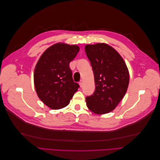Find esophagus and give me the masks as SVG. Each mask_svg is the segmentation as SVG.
Returning <instances> with one entry per match:
<instances>
[{
	"label": "esophagus",
	"mask_w": 160,
	"mask_h": 160,
	"mask_svg": "<svg viewBox=\"0 0 160 160\" xmlns=\"http://www.w3.org/2000/svg\"><path fill=\"white\" fill-rule=\"evenodd\" d=\"M83 81H79V85H80V87L81 88H82V86H83Z\"/></svg>",
	"instance_id": "34e87169"
}]
</instances>
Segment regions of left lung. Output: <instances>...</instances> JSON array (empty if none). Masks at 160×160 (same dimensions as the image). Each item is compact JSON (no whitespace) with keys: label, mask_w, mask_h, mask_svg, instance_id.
I'll return each instance as SVG.
<instances>
[{"label":"left lung","mask_w":160,"mask_h":160,"mask_svg":"<svg viewBox=\"0 0 160 160\" xmlns=\"http://www.w3.org/2000/svg\"><path fill=\"white\" fill-rule=\"evenodd\" d=\"M85 50L95 83L93 94L86 98L87 105L96 114L109 113L126 93L129 81L127 65L119 52L105 43L87 45Z\"/></svg>","instance_id":"obj_1"}]
</instances>
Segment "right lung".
<instances>
[{
    "instance_id": "add662e5",
    "label": "right lung",
    "mask_w": 160,
    "mask_h": 160,
    "mask_svg": "<svg viewBox=\"0 0 160 160\" xmlns=\"http://www.w3.org/2000/svg\"><path fill=\"white\" fill-rule=\"evenodd\" d=\"M79 47L58 42L48 48L38 59L34 71L37 94L52 109H62L70 102L79 85L75 83L70 69Z\"/></svg>"
}]
</instances>
